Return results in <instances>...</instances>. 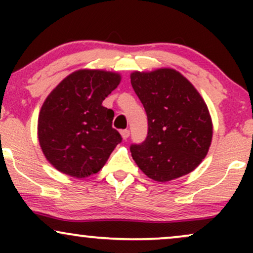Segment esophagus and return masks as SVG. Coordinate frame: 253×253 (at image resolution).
<instances>
[{"instance_id":"obj_1","label":"esophagus","mask_w":253,"mask_h":253,"mask_svg":"<svg viewBox=\"0 0 253 253\" xmlns=\"http://www.w3.org/2000/svg\"><path fill=\"white\" fill-rule=\"evenodd\" d=\"M120 134H121V136H123L124 140H126V139L129 136V130H128V129H123V130H120Z\"/></svg>"}]
</instances>
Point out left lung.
Segmentation results:
<instances>
[{"mask_svg":"<svg viewBox=\"0 0 253 253\" xmlns=\"http://www.w3.org/2000/svg\"><path fill=\"white\" fill-rule=\"evenodd\" d=\"M130 83L149 123L146 139L130 145L136 165L158 182L195 170L207 156L213 136L210 110L199 91L173 69L134 71Z\"/></svg>","mask_w":253,"mask_h":253,"instance_id":"obj_1","label":"left lung"}]
</instances>
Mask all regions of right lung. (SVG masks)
<instances>
[{
	"label": "right lung",
	"instance_id": "right-lung-1",
	"mask_svg": "<svg viewBox=\"0 0 253 253\" xmlns=\"http://www.w3.org/2000/svg\"><path fill=\"white\" fill-rule=\"evenodd\" d=\"M121 76L103 70H78L46 97L38 119V138L46 159L60 172L84 178L103 168L121 143L112 127L114 112L103 100Z\"/></svg>",
	"mask_w": 253,
	"mask_h": 253
}]
</instances>
